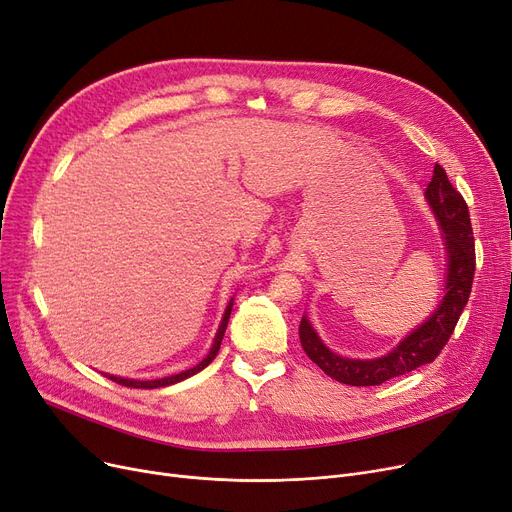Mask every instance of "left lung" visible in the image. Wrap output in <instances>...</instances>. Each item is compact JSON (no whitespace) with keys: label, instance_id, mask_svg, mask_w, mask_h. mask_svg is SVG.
<instances>
[{"label":"left lung","instance_id":"8db88e82","mask_svg":"<svg viewBox=\"0 0 512 512\" xmlns=\"http://www.w3.org/2000/svg\"><path fill=\"white\" fill-rule=\"evenodd\" d=\"M425 196L439 221L443 247L448 253L446 295L425 322L414 328V332H410L393 351L376 360H351L330 351L318 337L314 326L309 324L307 316H303L299 324L303 351L330 379L351 387L381 385L395 379V376L416 370L418 366L431 364L452 337L462 309L469 303L475 276V238L471 217L462 194L450 184L446 169L441 165H435Z\"/></svg>","mask_w":512,"mask_h":512}]
</instances>
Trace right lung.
I'll return each instance as SVG.
<instances>
[{"instance_id": "obj_1", "label": "right lung", "mask_w": 512, "mask_h": 512, "mask_svg": "<svg viewBox=\"0 0 512 512\" xmlns=\"http://www.w3.org/2000/svg\"><path fill=\"white\" fill-rule=\"evenodd\" d=\"M230 311H232V301H230V303H228V307H226V314H224V318H221V324H219V330H217V335H215V341H213L211 351L207 353V358H205L201 364H196L194 368L184 370V372H180V374L165 376V379H157V381L121 379V376H115V374H106V376H108L110 381H115V383H119V385H123V387H133V389H159V387H167V385H173V383H180V381L188 379V376H192V374H196V372H201L205 366H209V364L215 360V355H217L219 345H221V339H224V332H226L228 320H230Z\"/></svg>"}]
</instances>
